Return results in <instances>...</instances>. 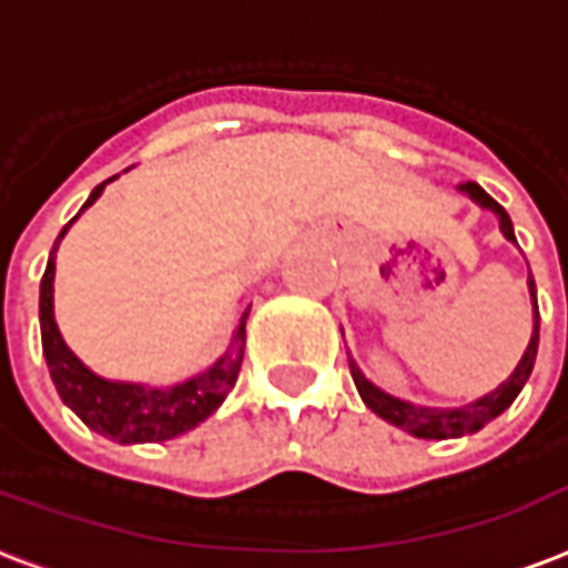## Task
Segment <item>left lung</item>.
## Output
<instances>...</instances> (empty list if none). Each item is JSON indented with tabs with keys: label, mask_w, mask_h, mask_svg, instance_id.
I'll list each match as a JSON object with an SVG mask.
<instances>
[{
	"label": "left lung",
	"mask_w": 568,
	"mask_h": 568,
	"mask_svg": "<svg viewBox=\"0 0 568 568\" xmlns=\"http://www.w3.org/2000/svg\"><path fill=\"white\" fill-rule=\"evenodd\" d=\"M458 190L470 196L479 207H488L491 214H497L500 220V232H504L506 241L515 244V232H513V220L504 211V205H497L495 199L488 196L486 190L479 187L476 181H465L458 184ZM527 288H530V301H534V333H530V342H527L525 357L518 361L515 372L509 378L500 384L497 389L479 396L476 402H467L462 408H426V405H414V402L396 399L389 396L381 387H375L366 375L361 372V366L348 357V366H352V378L357 384V393L361 399L366 402V408L375 410L381 419H387L393 426L405 428L408 435L414 438H428V440H447V438H462V435H474L479 428L491 423L495 417H500L509 405L515 402V396L521 393V387L530 378L536 363V352H539V303H536V283L534 276H527Z\"/></svg>",
	"instance_id": "1"
}]
</instances>
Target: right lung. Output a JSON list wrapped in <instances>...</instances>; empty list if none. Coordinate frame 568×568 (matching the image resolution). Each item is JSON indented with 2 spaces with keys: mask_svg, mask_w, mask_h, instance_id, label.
Returning a JSON list of instances; mask_svg holds the SVG:
<instances>
[{
  "mask_svg": "<svg viewBox=\"0 0 568 568\" xmlns=\"http://www.w3.org/2000/svg\"><path fill=\"white\" fill-rule=\"evenodd\" d=\"M110 181L112 179H106L92 190V196L85 199L80 214L89 205H94V199L101 196ZM71 223L59 232L53 250H50V262H47V271L41 276V303H38L41 306L38 318H41L43 357H47L55 389H59L64 405L103 438L119 440V444H158V440L179 438L190 428H196L199 423H205L223 405L229 389L235 387L241 361H244L250 306H244L237 315V327L232 333L226 354L211 363L205 372L181 381L175 387H145V384L101 378L64 345L53 315L55 250H59V241L71 229Z\"/></svg>",
  "mask_w": 568,
  "mask_h": 568,
  "instance_id": "right-lung-1",
  "label": "right lung"
}]
</instances>
